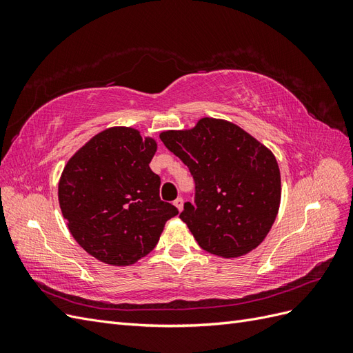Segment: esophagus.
I'll return each mask as SVG.
<instances>
[{"label": "esophagus", "mask_w": 353, "mask_h": 353, "mask_svg": "<svg viewBox=\"0 0 353 353\" xmlns=\"http://www.w3.org/2000/svg\"><path fill=\"white\" fill-rule=\"evenodd\" d=\"M174 205L178 208V210H183V208H184V199H183V197H178V199L174 201Z\"/></svg>", "instance_id": "1"}]
</instances>
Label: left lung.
I'll return each instance as SVG.
<instances>
[{
    "instance_id": "obj_1",
    "label": "left lung",
    "mask_w": 353,
    "mask_h": 353,
    "mask_svg": "<svg viewBox=\"0 0 353 353\" xmlns=\"http://www.w3.org/2000/svg\"><path fill=\"white\" fill-rule=\"evenodd\" d=\"M160 140L183 160L194 181L179 218L201 249L236 258L263 241L275 221L281 178L274 154L237 125L199 121L191 131H168Z\"/></svg>"
}]
</instances>
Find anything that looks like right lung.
Returning <instances> with one entry per match:
<instances>
[{"mask_svg":"<svg viewBox=\"0 0 353 353\" xmlns=\"http://www.w3.org/2000/svg\"><path fill=\"white\" fill-rule=\"evenodd\" d=\"M156 143L132 128L95 135L63 170L59 201L73 239L109 265H131L150 253L178 209L159 196L148 166Z\"/></svg>","mask_w":353,"mask_h":353,"instance_id":"add662e5","label":"right lung"}]
</instances>
